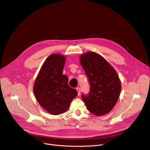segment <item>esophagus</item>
Returning a JSON list of instances; mask_svg holds the SVG:
<instances>
[{
	"label": "esophagus",
	"mask_w": 150,
	"mask_h": 150,
	"mask_svg": "<svg viewBox=\"0 0 150 150\" xmlns=\"http://www.w3.org/2000/svg\"><path fill=\"white\" fill-rule=\"evenodd\" d=\"M76 89V91H77V92H78V95H80V93H81V90H80V88H79V87H77Z\"/></svg>",
	"instance_id": "esophagus-1"
}]
</instances>
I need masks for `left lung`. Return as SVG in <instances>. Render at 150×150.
Listing matches in <instances>:
<instances>
[{
    "mask_svg": "<svg viewBox=\"0 0 150 150\" xmlns=\"http://www.w3.org/2000/svg\"><path fill=\"white\" fill-rule=\"evenodd\" d=\"M80 63L91 84L88 95H82L83 101L92 114H107L116 105L121 91L116 71L103 57L94 52L82 54Z\"/></svg>",
    "mask_w": 150,
    "mask_h": 150,
    "instance_id": "1",
    "label": "left lung"
}]
</instances>
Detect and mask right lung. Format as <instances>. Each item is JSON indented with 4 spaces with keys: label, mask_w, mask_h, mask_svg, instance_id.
<instances>
[{
    "label": "right lung",
    "mask_w": 150,
    "mask_h": 150,
    "mask_svg": "<svg viewBox=\"0 0 150 150\" xmlns=\"http://www.w3.org/2000/svg\"><path fill=\"white\" fill-rule=\"evenodd\" d=\"M66 57L59 54L49 55L43 63L34 84L37 102L48 113L58 115L66 112L78 92L68 85L63 74Z\"/></svg>",
    "instance_id": "right-lung-1"
}]
</instances>
